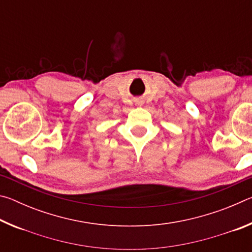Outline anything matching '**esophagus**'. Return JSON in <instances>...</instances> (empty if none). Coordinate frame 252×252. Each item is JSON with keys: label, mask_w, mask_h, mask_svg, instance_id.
Instances as JSON below:
<instances>
[{"label": "esophagus", "mask_w": 252, "mask_h": 252, "mask_svg": "<svg viewBox=\"0 0 252 252\" xmlns=\"http://www.w3.org/2000/svg\"><path fill=\"white\" fill-rule=\"evenodd\" d=\"M136 105H139V106H141V105H142V102H141V101H139V102H138V103H136Z\"/></svg>", "instance_id": "esophagus-1"}]
</instances>
